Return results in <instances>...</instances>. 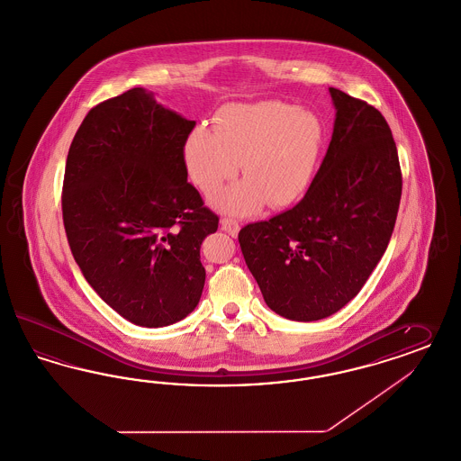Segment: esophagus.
Returning a JSON list of instances; mask_svg holds the SVG:
<instances>
[{"label":"esophagus","instance_id":"obj_1","mask_svg":"<svg viewBox=\"0 0 461 461\" xmlns=\"http://www.w3.org/2000/svg\"><path fill=\"white\" fill-rule=\"evenodd\" d=\"M221 223H222V229L227 232V234H230L232 238L234 236H238L239 229V222L236 221V219H230V217H222L221 219Z\"/></svg>","mask_w":461,"mask_h":461}]
</instances>
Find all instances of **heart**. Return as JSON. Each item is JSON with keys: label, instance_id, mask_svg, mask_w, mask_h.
<instances>
[{"label": "heart", "instance_id": "heart-1", "mask_svg": "<svg viewBox=\"0 0 461 461\" xmlns=\"http://www.w3.org/2000/svg\"><path fill=\"white\" fill-rule=\"evenodd\" d=\"M323 121L312 111L282 101L230 104L215 128L198 126L185 145L193 183L206 194L236 176L244 179L212 202L230 213H253L267 202L285 206L311 185L323 152Z\"/></svg>", "mask_w": 461, "mask_h": 461}]
</instances>
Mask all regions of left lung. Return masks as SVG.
I'll return each instance as SVG.
<instances>
[{"mask_svg":"<svg viewBox=\"0 0 461 461\" xmlns=\"http://www.w3.org/2000/svg\"><path fill=\"white\" fill-rule=\"evenodd\" d=\"M333 135L306 196L239 232L265 303L292 321H316L352 301L392 239L402 169L392 130L366 101L330 88Z\"/></svg>","mask_w":461,"mask_h":461,"instance_id":"1","label":"left lung"}]
</instances>
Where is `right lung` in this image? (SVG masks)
Wrapping results in <instances>:
<instances>
[{
    "label": "right lung",
    "instance_id": "right-lung-1",
    "mask_svg": "<svg viewBox=\"0 0 461 461\" xmlns=\"http://www.w3.org/2000/svg\"><path fill=\"white\" fill-rule=\"evenodd\" d=\"M194 121L143 88L94 105L69 145L63 223L86 282L128 321L160 328L200 303L219 217L188 183Z\"/></svg>",
    "mask_w": 461,
    "mask_h": 461
}]
</instances>
